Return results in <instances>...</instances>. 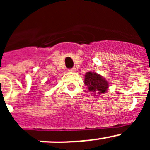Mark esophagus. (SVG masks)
<instances>
[{
    "instance_id": "1",
    "label": "esophagus",
    "mask_w": 150,
    "mask_h": 150,
    "mask_svg": "<svg viewBox=\"0 0 150 150\" xmlns=\"http://www.w3.org/2000/svg\"><path fill=\"white\" fill-rule=\"evenodd\" d=\"M76 71V69L75 67H72V68L69 69V71H71V72H75Z\"/></svg>"
}]
</instances>
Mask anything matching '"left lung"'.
Returning <instances> with one entry per match:
<instances>
[{"label":"left lung","mask_w":150,"mask_h":150,"mask_svg":"<svg viewBox=\"0 0 150 150\" xmlns=\"http://www.w3.org/2000/svg\"><path fill=\"white\" fill-rule=\"evenodd\" d=\"M84 83L88 87V90L95 92V94L105 93L109 87L108 83L104 77L96 73L92 72L86 74Z\"/></svg>","instance_id":"1"}]
</instances>
